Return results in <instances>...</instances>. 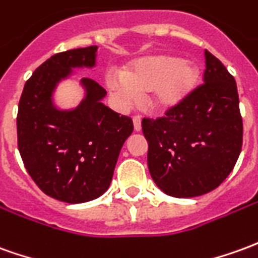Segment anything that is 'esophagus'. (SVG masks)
<instances>
[{
    "label": "esophagus",
    "instance_id": "34e87169",
    "mask_svg": "<svg viewBox=\"0 0 258 258\" xmlns=\"http://www.w3.org/2000/svg\"><path fill=\"white\" fill-rule=\"evenodd\" d=\"M133 121H134L135 131H140L141 130V116H134L133 117Z\"/></svg>",
    "mask_w": 258,
    "mask_h": 258
}]
</instances>
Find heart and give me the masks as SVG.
<instances>
[{"label": "heart", "instance_id": "b5f03b06", "mask_svg": "<svg viewBox=\"0 0 258 258\" xmlns=\"http://www.w3.org/2000/svg\"><path fill=\"white\" fill-rule=\"evenodd\" d=\"M198 75V68L190 61L158 54L135 61L124 75L109 73L106 84L121 107H128L140 95L148 93L149 104L163 110L179 104L194 89Z\"/></svg>", "mask_w": 258, "mask_h": 258}]
</instances>
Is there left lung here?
I'll return each instance as SVG.
<instances>
[{
    "label": "left lung",
    "mask_w": 258,
    "mask_h": 258,
    "mask_svg": "<svg viewBox=\"0 0 258 258\" xmlns=\"http://www.w3.org/2000/svg\"><path fill=\"white\" fill-rule=\"evenodd\" d=\"M201 85L158 118H142L152 179L172 197L203 196L233 170L243 145L235 78L205 50Z\"/></svg>",
    "instance_id": "1"
}]
</instances>
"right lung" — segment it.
<instances>
[{
    "label": "right lung",
    "instance_id": "add662e5",
    "mask_svg": "<svg viewBox=\"0 0 258 258\" xmlns=\"http://www.w3.org/2000/svg\"><path fill=\"white\" fill-rule=\"evenodd\" d=\"M96 46L54 54L26 81L16 117L18 149L29 176L44 194L70 204L100 197L110 185L117 158L134 124L102 103V86L84 78L85 99L57 110L51 95L75 67H93Z\"/></svg>",
    "mask_w": 258,
    "mask_h": 258
}]
</instances>
